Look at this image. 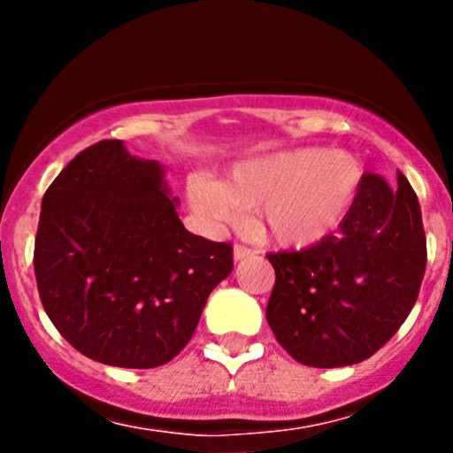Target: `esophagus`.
Listing matches in <instances>:
<instances>
[{"label": "esophagus", "mask_w": 453, "mask_h": 453, "mask_svg": "<svg viewBox=\"0 0 453 453\" xmlns=\"http://www.w3.org/2000/svg\"><path fill=\"white\" fill-rule=\"evenodd\" d=\"M254 252L252 250L243 248V245H234V250H232V256H234V260H243V258H250Z\"/></svg>", "instance_id": "obj_1"}]
</instances>
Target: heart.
<instances>
[{"label": "heart", "mask_w": 453, "mask_h": 453, "mask_svg": "<svg viewBox=\"0 0 453 453\" xmlns=\"http://www.w3.org/2000/svg\"><path fill=\"white\" fill-rule=\"evenodd\" d=\"M355 155L322 146L276 150L239 159L223 181L195 175L188 203L210 230L234 226L241 210H256V230L282 250H311L335 234L362 186Z\"/></svg>", "instance_id": "1"}]
</instances>
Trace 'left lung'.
<instances>
[{"mask_svg": "<svg viewBox=\"0 0 453 453\" xmlns=\"http://www.w3.org/2000/svg\"><path fill=\"white\" fill-rule=\"evenodd\" d=\"M276 272L267 322L304 366L342 368L377 353L405 322L425 273L421 205L399 175L364 173L349 214L311 250L267 254Z\"/></svg>", "mask_w": 453, "mask_h": 453, "instance_id": "8db88e82", "label": "left lung"}]
</instances>
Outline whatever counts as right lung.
Here are the masks:
<instances>
[{"mask_svg": "<svg viewBox=\"0 0 453 453\" xmlns=\"http://www.w3.org/2000/svg\"><path fill=\"white\" fill-rule=\"evenodd\" d=\"M166 168L103 140L45 190L35 241L41 303L79 353L118 368H157L193 337L232 248L190 234Z\"/></svg>", "mask_w": 453, "mask_h": 453, "instance_id": "right-lung-1", "label": "right lung"}]
</instances>
